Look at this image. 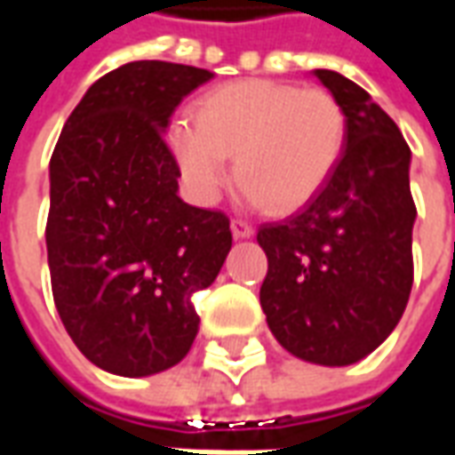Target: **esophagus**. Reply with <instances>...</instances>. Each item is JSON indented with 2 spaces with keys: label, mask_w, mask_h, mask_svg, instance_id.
I'll use <instances>...</instances> for the list:
<instances>
[{
  "label": "esophagus",
  "mask_w": 455,
  "mask_h": 455,
  "mask_svg": "<svg viewBox=\"0 0 455 455\" xmlns=\"http://www.w3.org/2000/svg\"><path fill=\"white\" fill-rule=\"evenodd\" d=\"M231 234H234V238H251L256 234V228H253V224H248L246 219H234Z\"/></svg>",
  "instance_id": "34e87169"
}]
</instances>
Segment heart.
<instances>
[{
	"instance_id": "obj_1",
	"label": "heart",
	"mask_w": 455,
	"mask_h": 455,
	"mask_svg": "<svg viewBox=\"0 0 455 455\" xmlns=\"http://www.w3.org/2000/svg\"><path fill=\"white\" fill-rule=\"evenodd\" d=\"M170 150L199 202H212L236 158V178L251 199L273 212L302 207L324 188L346 146V114L319 87L238 80L202 100L197 124L170 126Z\"/></svg>"
}]
</instances>
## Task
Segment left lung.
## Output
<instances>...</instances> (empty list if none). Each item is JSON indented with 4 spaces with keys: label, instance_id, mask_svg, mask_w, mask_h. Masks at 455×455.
I'll use <instances>...</instances> for the list:
<instances>
[{
    "label": "left lung",
    "instance_id": "8db88e82",
    "mask_svg": "<svg viewBox=\"0 0 455 455\" xmlns=\"http://www.w3.org/2000/svg\"><path fill=\"white\" fill-rule=\"evenodd\" d=\"M346 114V146L326 185L285 221L263 224L260 307L280 346L316 365H351L380 346L410 299L411 150L371 94L315 70Z\"/></svg>",
    "mask_w": 455,
    "mask_h": 455
}]
</instances>
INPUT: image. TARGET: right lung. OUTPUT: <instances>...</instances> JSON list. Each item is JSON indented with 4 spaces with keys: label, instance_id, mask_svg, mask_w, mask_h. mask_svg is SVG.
<instances>
[{
    "label": "right lung",
    "instance_id": "1",
    "mask_svg": "<svg viewBox=\"0 0 455 455\" xmlns=\"http://www.w3.org/2000/svg\"><path fill=\"white\" fill-rule=\"evenodd\" d=\"M212 77L165 60L121 65L84 92L55 143L45 224L55 307L84 358L114 375L146 378L188 355L192 295L231 251L227 214L180 199L163 136Z\"/></svg>",
    "mask_w": 455,
    "mask_h": 455
}]
</instances>
